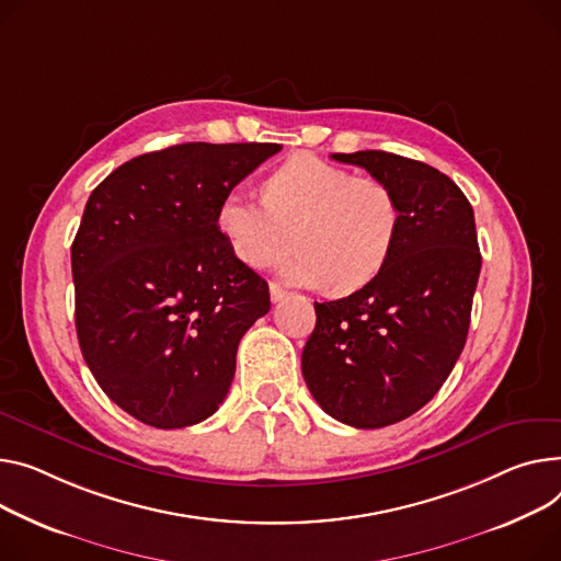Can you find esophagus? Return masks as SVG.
<instances>
[{"mask_svg":"<svg viewBox=\"0 0 561 561\" xmlns=\"http://www.w3.org/2000/svg\"><path fill=\"white\" fill-rule=\"evenodd\" d=\"M286 297V290L279 284H271V300L273 302H282Z\"/></svg>","mask_w":561,"mask_h":561,"instance_id":"esophagus-1","label":"esophagus"}]
</instances>
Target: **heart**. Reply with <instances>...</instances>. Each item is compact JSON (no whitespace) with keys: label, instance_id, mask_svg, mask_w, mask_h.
<instances>
[{"label":"heart","instance_id":"obj_1","mask_svg":"<svg viewBox=\"0 0 561 561\" xmlns=\"http://www.w3.org/2000/svg\"><path fill=\"white\" fill-rule=\"evenodd\" d=\"M261 198L228 190L216 228L250 268H268L300 250L279 271L288 284L358 290L386 268L399 239L401 205L390 184L309 153L277 167Z\"/></svg>","mask_w":561,"mask_h":561}]
</instances>
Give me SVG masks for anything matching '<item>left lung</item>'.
<instances>
[{
  "instance_id": "left-lung-1",
  "label": "left lung",
  "mask_w": 561,
  "mask_h": 561,
  "mask_svg": "<svg viewBox=\"0 0 561 561\" xmlns=\"http://www.w3.org/2000/svg\"><path fill=\"white\" fill-rule=\"evenodd\" d=\"M331 158L392 186L401 230L375 279L316 302L302 375L333 420L383 428L426 405L460 358L480 275L476 220L460 186L424 162L386 151Z\"/></svg>"
}]
</instances>
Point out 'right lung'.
I'll return each instance as SVG.
<instances>
[{
	"instance_id": "add662e5",
	"label": "right lung",
	"mask_w": 561,
	"mask_h": 561,
	"mask_svg": "<svg viewBox=\"0 0 561 561\" xmlns=\"http://www.w3.org/2000/svg\"><path fill=\"white\" fill-rule=\"evenodd\" d=\"M279 144L192 141L133 158L92 192L71 277L77 333L101 390L135 420L184 428L226 399L266 279L216 228L228 190Z\"/></svg>"
}]
</instances>
